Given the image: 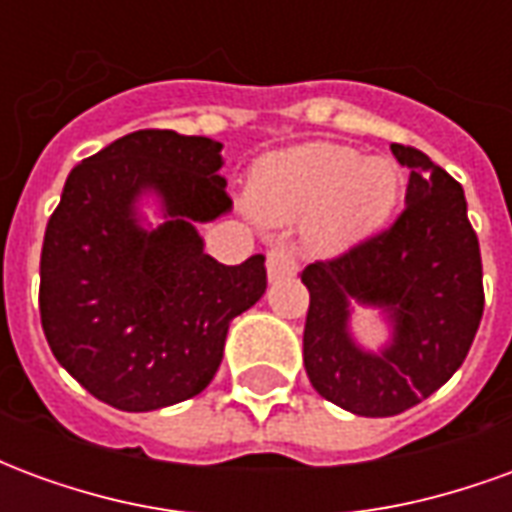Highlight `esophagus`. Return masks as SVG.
Instances as JSON below:
<instances>
[{
	"label": "esophagus",
	"instance_id": "34e87169",
	"mask_svg": "<svg viewBox=\"0 0 512 512\" xmlns=\"http://www.w3.org/2000/svg\"><path fill=\"white\" fill-rule=\"evenodd\" d=\"M266 266L271 282H282V279L296 277V271H299V263H296V255H293L290 246H274V249L268 252Z\"/></svg>",
	"mask_w": 512,
	"mask_h": 512
}]
</instances>
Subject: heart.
<instances>
[{"instance_id": "b5f03b06", "label": "heart", "mask_w": 512, "mask_h": 512, "mask_svg": "<svg viewBox=\"0 0 512 512\" xmlns=\"http://www.w3.org/2000/svg\"><path fill=\"white\" fill-rule=\"evenodd\" d=\"M400 178L386 158L307 142L266 156L249 180V208L268 224L304 222L315 252H343L376 233L395 208Z\"/></svg>"}]
</instances>
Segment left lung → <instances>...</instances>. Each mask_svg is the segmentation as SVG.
<instances>
[{"label":"left lung","instance_id":"left-lung-1","mask_svg":"<svg viewBox=\"0 0 512 512\" xmlns=\"http://www.w3.org/2000/svg\"><path fill=\"white\" fill-rule=\"evenodd\" d=\"M411 169L406 208L384 233L301 271L310 290L304 367L315 392L359 417H395L452 378L483 318V260L458 180L422 150L392 145ZM387 315L393 337L367 352L350 301Z\"/></svg>","mask_w":512,"mask_h":512}]
</instances>
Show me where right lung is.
I'll return each mask as SVG.
<instances>
[{"label": "right lung", "mask_w": 512, "mask_h": 512, "mask_svg": "<svg viewBox=\"0 0 512 512\" xmlns=\"http://www.w3.org/2000/svg\"><path fill=\"white\" fill-rule=\"evenodd\" d=\"M222 142L134 131L84 158L65 180L40 252V323L68 373L120 411L200 395L222 365L235 315L266 293V257L224 266L197 224L233 208ZM156 193L165 222L142 228Z\"/></svg>", "instance_id": "obj_1"}]
</instances>
